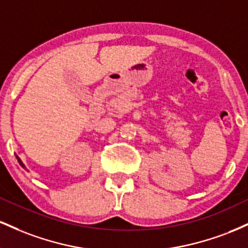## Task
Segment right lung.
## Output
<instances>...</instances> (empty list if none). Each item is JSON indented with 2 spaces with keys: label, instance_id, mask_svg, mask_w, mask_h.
I'll return each instance as SVG.
<instances>
[{
  "label": "right lung",
  "instance_id": "obj_1",
  "mask_svg": "<svg viewBox=\"0 0 248 248\" xmlns=\"http://www.w3.org/2000/svg\"><path fill=\"white\" fill-rule=\"evenodd\" d=\"M16 158H17V160H18V162H19V164H21V166H22V167H23V168H25V167H24V164H23V162H22L21 160H19V157H18V156H16Z\"/></svg>",
  "mask_w": 248,
  "mask_h": 248
}]
</instances>
